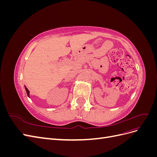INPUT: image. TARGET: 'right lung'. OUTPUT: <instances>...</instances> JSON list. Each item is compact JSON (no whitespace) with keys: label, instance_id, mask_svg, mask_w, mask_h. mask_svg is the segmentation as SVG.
<instances>
[{"label":"right lung","instance_id":"1","mask_svg":"<svg viewBox=\"0 0 157 157\" xmlns=\"http://www.w3.org/2000/svg\"><path fill=\"white\" fill-rule=\"evenodd\" d=\"M25 90H26V92H27V96H28V97H29V90H28L25 86Z\"/></svg>","mask_w":157,"mask_h":157}]
</instances>
